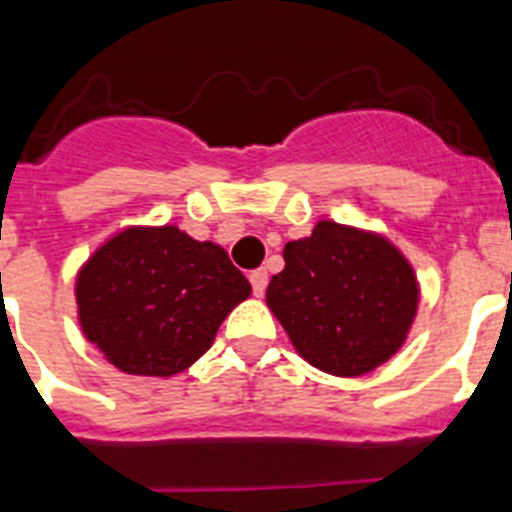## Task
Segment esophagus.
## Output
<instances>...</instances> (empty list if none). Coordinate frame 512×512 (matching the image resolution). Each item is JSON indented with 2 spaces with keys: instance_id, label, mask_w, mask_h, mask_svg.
Segmentation results:
<instances>
[{
  "instance_id": "obj_1",
  "label": "esophagus",
  "mask_w": 512,
  "mask_h": 512,
  "mask_svg": "<svg viewBox=\"0 0 512 512\" xmlns=\"http://www.w3.org/2000/svg\"><path fill=\"white\" fill-rule=\"evenodd\" d=\"M249 284H252V292L260 297L265 292V287H268V273L263 268H257V271L249 273Z\"/></svg>"
}]
</instances>
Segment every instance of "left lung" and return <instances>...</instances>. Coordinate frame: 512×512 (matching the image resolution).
I'll list each match as a JSON object with an SVG mask.
<instances>
[{
  "instance_id": "1",
  "label": "left lung",
  "mask_w": 512,
  "mask_h": 512,
  "mask_svg": "<svg viewBox=\"0 0 512 512\" xmlns=\"http://www.w3.org/2000/svg\"><path fill=\"white\" fill-rule=\"evenodd\" d=\"M265 300L308 364L358 377L404 345L420 287L385 236L321 220L308 239L284 247V271Z\"/></svg>"
}]
</instances>
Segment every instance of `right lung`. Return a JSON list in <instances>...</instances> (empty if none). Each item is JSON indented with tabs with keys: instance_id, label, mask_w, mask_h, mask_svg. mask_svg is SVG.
Segmentation results:
<instances>
[{
	"instance_id": "1",
	"label": "right lung",
	"mask_w": 512,
	"mask_h": 512,
	"mask_svg": "<svg viewBox=\"0 0 512 512\" xmlns=\"http://www.w3.org/2000/svg\"><path fill=\"white\" fill-rule=\"evenodd\" d=\"M249 292L223 247L175 225L119 231L76 276L84 337L116 369L140 377L188 369Z\"/></svg>"
}]
</instances>
